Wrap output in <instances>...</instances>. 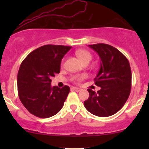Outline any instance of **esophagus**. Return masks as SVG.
Segmentation results:
<instances>
[{
    "instance_id": "obj_1",
    "label": "esophagus",
    "mask_w": 149,
    "mask_h": 149,
    "mask_svg": "<svg viewBox=\"0 0 149 149\" xmlns=\"http://www.w3.org/2000/svg\"><path fill=\"white\" fill-rule=\"evenodd\" d=\"M71 90H74V91H76V92H79V91H80V88H76V87H72V88H71Z\"/></svg>"
}]
</instances>
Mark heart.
<instances>
[{"label":"heart","mask_w":149,"mask_h":149,"mask_svg":"<svg viewBox=\"0 0 149 149\" xmlns=\"http://www.w3.org/2000/svg\"><path fill=\"white\" fill-rule=\"evenodd\" d=\"M76 54L78 59L81 61L83 64H85V63H90V61L92 60V56L89 51L86 50V49H78L76 52ZM85 75H79V76H75L72 78L73 80H76L77 82H79L80 80H83L85 78Z\"/></svg>","instance_id":"b5f03b06"}]
</instances>
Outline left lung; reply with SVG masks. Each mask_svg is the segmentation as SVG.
<instances>
[{
    "label": "left lung",
    "mask_w": 149,
    "mask_h": 149,
    "mask_svg": "<svg viewBox=\"0 0 149 149\" xmlns=\"http://www.w3.org/2000/svg\"><path fill=\"white\" fill-rule=\"evenodd\" d=\"M88 46L100 58V69L95 83L101 89L97 92L88 89L90 96L84 106L93 115L112 116L123 107L130 94V65L124 54L111 45L98 43Z\"/></svg>",
    "instance_id": "8db88e82"
}]
</instances>
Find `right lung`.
Returning <instances> with one entry per match:
<instances>
[{
    "label": "right lung",
    "instance_id": "1",
    "mask_svg": "<svg viewBox=\"0 0 149 149\" xmlns=\"http://www.w3.org/2000/svg\"><path fill=\"white\" fill-rule=\"evenodd\" d=\"M71 47L46 45L24 59L17 74L19 100L33 115L46 118L57 114L64 106L70 88L51 86V78L60 72L61 61Z\"/></svg>",
    "mask_w": 149,
    "mask_h": 149
}]
</instances>
